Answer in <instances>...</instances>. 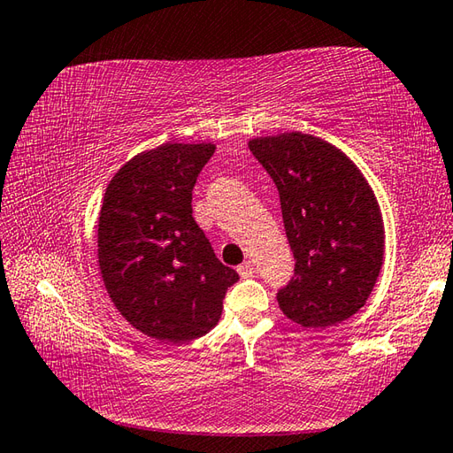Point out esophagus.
Listing matches in <instances>:
<instances>
[{
    "label": "esophagus",
    "instance_id": "1",
    "mask_svg": "<svg viewBox=\"0 0 453 453\" xmlns=\"http://www.w3.org/2000/svg\"><path fill=\"white\" fill-rule=\"evenodd\" d=\"M237 273H240L243 279H248V277H251L253 273H255V265L251 261H243L240 267H237Z\"/></svg>",
    "mask_w": 453,
    "mask_h": 453
}]
</instances>
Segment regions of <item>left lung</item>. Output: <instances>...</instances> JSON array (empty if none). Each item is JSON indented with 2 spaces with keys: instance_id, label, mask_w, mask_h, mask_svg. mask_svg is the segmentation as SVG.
Returning a JSON list of instances; mask_svg holds the SVG:
<instances>
[{
  "instance_id": "obj_1",
  "label": "left lung",
  "mask_w": 453,
  "mask_h": 453,
  "mask_svg": "<svg viewBox=\"0 0 453 453\" xmlns=\"http://www.w3.org/2000/svg\"><path fill=\"white\" fill-rule=\"evenodd\" d=\"M273 178L295 277L277 293L283 315L305 328L341 323L365 307L384 261L380 205L363 172L323 138H251Z\"/></svg>"
}]
</instances>
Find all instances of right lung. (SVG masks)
Instances as JSON below:
<instances>
[{"mask_svg":"<svg viewBox=\"0 0 453 453\" xmlns=\"http://www.w3.org/2000/svg\"><path fill=\"white\" fill-rule=\"evenodd\" d=\"M216 144L168 142L136 154L106 186L98 269L111 301L146 336L186 342L210 333L240 275L192 218V190Z\"/></svg>","mask_w":453,"mask_h":453,"instance_id":"obj_1","label":"right lung"}]
</instances>
